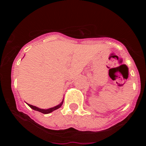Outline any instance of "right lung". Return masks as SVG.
<instances>
[{
  "instance_id": "1",
  "label": "right lung",
  "mask_w": 146,
  "mask_h": 146,
  "mask_svg": "<svg viewBox=\"0 0 146 146\" xmlns=\"http://www.w3.org/2000/svg\"><path fill=\"white\" fill-rule=\"evenodd\" d=\"M63 102H64V100H63V101H62V102L60 103V104H59L58 105H57V106L53 107V108H49V109H47V110L40 109V108H37V107L33 106V105H31V104H28V105L30 107V108H31V109L34 110H36V111L40 112V113H44V114H48V113H52V111H54V110H57V109H58V108H60V107L62 106V104H63Z\"/></svg>"
}]
</instances>
